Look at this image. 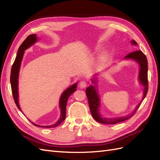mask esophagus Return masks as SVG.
<instances>
[{"label": "esophagus", "mask_w": 160, "mask_h": 160, "mask_svg": "<svg viewBox=\"0 0 160 160\" xmlns=\"http://www.w3.org/2000/svg\"><path fill=\"white\" fill-rule=\"evenodd\" d=\"M79 88H85V87L87 86V83H86V81H81V82H80V83H79Z\"/></svg>", "instance_id": "34e87169"}]
</instances>
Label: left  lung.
<instances>
[{"mask_svg": "<svg viewBox=\"0 0 160 160\" xmlns=\"http://www.w3.org/2000/svg\"><path fill=\"white\" fill-rule=\"evenodd\" d=\"M132 43L133 45H137V42L134 40L132 41ZM125 59H132L138 62V63L140 65V71H139V81L144 86V93H143V98H146V96L148 93V59L146 56L145 55L144 53L142 51H135L132 52H130L129 54L127 55L125 57ZM86 95L87 98L88 99V103L91 113L93 116V118L99 123H105V124H115L119 122H124V121L132 118V116L135 113L138 108H139L140 105L142 102L139 103L138 105L135 108L133 112L126 116V117L122 118H102L99 112V96L97 93L96 89L95 87L90 86L86 89Z\"/></svg>", "mask_w": 160, "mask_h": 160, "instance_id": "obj_1", "label": "left lung"}]
</instances>
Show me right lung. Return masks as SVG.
I'll return each instance as SVG.
<instances>
[{
	"label": "right lung",
	"instance_id": "1",
	"mask_svg": "<svg viewBox=\"0 0 160 160\" xmlns=\"http://www.w3.org/2000/svg\"><path fill=\"white\" fill-rule=\"evenodd\" d=\"M37 41V35L35 34H33V35H30L28 36L26 39L22 42L21 46L19 47L18 50L17 52V55L16 57V59L14 60L12 68H11V89H12V94L13 96V99L14 102H15L17 108L21 110L20 107H19L18 105V72H19V69H20L21 61L22 59V56L24 54V51L27 49V48L29 47L31 45L34 44ZM77 88V83L74 84L69 88L66 89L63 93L62 94L61 99H60V108L61 111V117L58 122L53 124L52 125H49V126H40V125H35L33 123H32L34 125L37 127H41V128H55L57 125L61 124L65 119L66 117V106L67 100H68L69 97L73 93V92L76 90Z\"/></svg>",
	"mask_w": 160,
	"mask_h": 160
}]
</instances>
